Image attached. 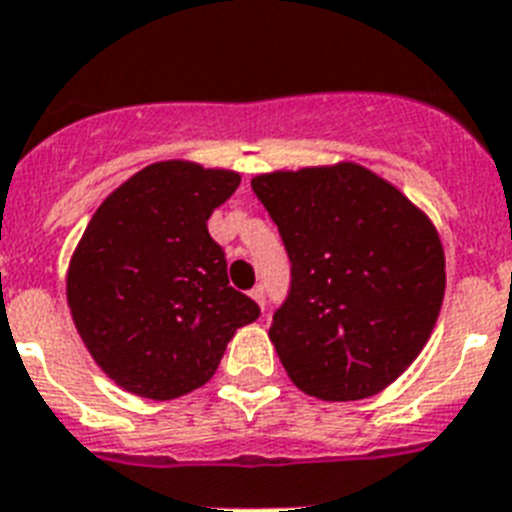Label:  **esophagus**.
Here are the masks:
<instances>
[{
    "mask_svg": "<svg viewBox=\"0 0 512 512\" xmlns=\"http://www.w3.org/2000/svg\"><path fill=\"white\" fill-rule=\"evenodd\" d=\"M249 296H252V299H255L260 307H265V289H263V286H255V289L249 291Z\"/></svg>",
    "mask_w": 512,
    "mask_h": 512,
    "instance_id": "1",
    "label": "esophagus"
}]
</instances>
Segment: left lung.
<instances>
[{"mask_svg":"<svg viewBox=\"0 0 512 512\" xmlns=\"http://www.w3.org/2000/svg\"><path fill=\"white\" fill-rule=\"evenodd\" d=\"M291 286L270 341L291 382L320 401H362L406 372L445 296V252L422 210L359 163L252 179Z\"/></svg>","mask_w":512,"mask_h":512,"instance_id":"1","label":"left lung"}]
</instances>
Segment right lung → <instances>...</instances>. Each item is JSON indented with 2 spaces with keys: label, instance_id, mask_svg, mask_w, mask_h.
Returning a JSON list of instances; mask_svg holds the SVG:
<instances>
[{
  "label": "right lung",
  "instance_id": "right-lung-1",
  "mask_svg": "<svg viewBox=\"0 0 512 512\" xmlns=\"http://www.w3.org/2000/svg\"><path fill=\"white\" fill-rule=\"evenodd\" d=\"M236 171L158 161L130 176L90 218L67 270V304L85 349L117 382L171 401L213 377L236 328L260 317L229 286L210 213Z\"/></svg>",
  "mask_w": 512,
  "mask_h": 512
}]
</instances>
